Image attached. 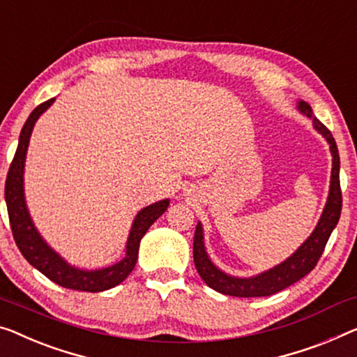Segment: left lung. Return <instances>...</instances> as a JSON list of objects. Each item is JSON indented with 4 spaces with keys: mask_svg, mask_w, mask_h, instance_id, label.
<instances>
[{
    "mask_svg": "<svg viewBox=\"0 0 357 357\" xmlns=\"http://www.w3.org/2000/svg\"><path fill=\"white\" fill-rule=\"evenodd\" d=\"M296 109L303 115L307 116V119L312 120L314 130L319 135H322L324 139L328 142V149H331L332 174L326 206H324V211L321 218H319L314 231L298 247L294 255H290L285 261L274 266V268L257 275H252V278H236V275L226 274L225 271L218 268L210 259L208 253H206L202 222H197L194 236V263L197 273L200 274V278L204 279L210 289L220 291V294L241 298L269 296L295 284V282L303 279L314 269L324 248H326L328 237H331L332 231L340 220V213H342V189H340V155L337 142H335L332 132L312 114L310 104L305 102V100H298Z\"/></svg>",
    "mask_w": 357,
    "mask_h": 357,
    "instance_id": "obj_1",
    "label": "left lung"
}]
</instances>
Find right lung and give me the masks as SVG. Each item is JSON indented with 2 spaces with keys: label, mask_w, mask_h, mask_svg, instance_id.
<instances>
[{
  "label": "right lung",
  "mask_w": 357,
  "mask_h": 357,
  "mask_svg": "<svg viewBox=\"0 0 357 357\" xmlns=\"http://www.w3.org/2000/svg\"><path fill=\"white\" fill-rule=\"evenodd\" d=\"M54 100L56 98H52L40 104L31 112L22 131H20L17 151H15L14 160L9 167L6 185H4V199H6L8 205L10 229H13L14 241L17 243L20 253L24 255V258L33 268L38 269L41 274H45L47 279L56 282L57 285L66 287V289L96 294V291L114 289L115 285L121 284L130 275L137 261L141 238L144 237L149 227L167 211L169 199L155 202V204L142 208L135 216L130 234H128L125 257L119 263L100 269H79L77 266L67 263L54 248L47 245V242L35 227V222L29 213V206H26L24 190L25 157L31 131H33L36 120L51 107Z\"/></svg>",
  "instance_id": "right-lung-1"
}]
</instances>
